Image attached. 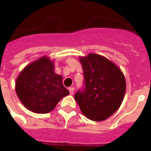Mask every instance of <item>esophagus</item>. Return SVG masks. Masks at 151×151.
Segmentation results:
<instances>
[{"label": "esophagus", "instance_id": "34e87169", "mask_svg": "<svg viewBox=\"0 0 151 151\" xmlns=\"http://www.w3.org/2000/svg\"><path fill=\"white\" fill-rule=\"evenodd\" d=\"M69 92H70V93L72 95V94H73V92H74V88L73 87H70L69 88Z\"/></svg>", "mask_w": 151, "mask_h": 151}]
</instances>
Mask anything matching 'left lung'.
<instances>
[{
  "instance_id": "8db88e82",
  "label": "left lung",
  "mask_w": 151,
  "mask_h": 151,
  "mask_svg": "<svg viewBox=\"0 0 151 151\" xmlns=\"http://www.w3.org/2000/svg\"><path fill=\"white\" fill-rule=\"evenodd\" d=\"M85 87L74 95L88 119L102 121L118 110L124 100L126 81L121 70L108 58L89 54L80 58Z\"/></svg>"
}]
</instances>
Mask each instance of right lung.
Here are the masks:
<instances>
[{
    "label": "right lung",
    "mask_w": 151,
    "mask_h": 151,
    "mask_svg": "<svg viewBox=\"0 0 151 151\" xmlns=\"http://www.w3.org/2000/svg\"><path fill=\"white\" fill-rule=\"evenodd\" d=\"M52 61L42 57L21 71L16 82V92L23 104L35 113H47L61 99L70 94L63 77L55 73Z\"/></svg>",
    "instance_id": "1"
}]
</instances>
